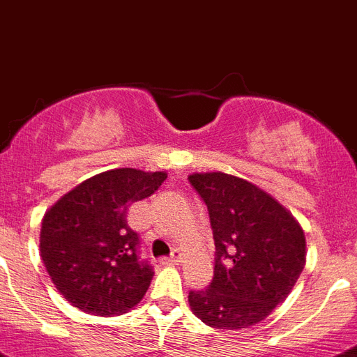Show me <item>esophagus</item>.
<instances>
[{
	"label": "esophagus",
	"mask_w": 357,
	"mask_h": 357,
	"mask_svg": "<svg viewBox=\"0 0 357 357\" xmlns=\"http://www.w3.org/2000/svg\"><path fill=\"white\" fill-rule=\"evenodd\" d=\"M179 261H181V252H179V250H174L171 258L160 259V263H162V265H178Z\"/></svg>",
	"instance_id": "1"
}]
</instances>
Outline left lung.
Here are the masks:
<instances>
[{
    "instance_id": "1",
    "label": "left lung",
    "mask_w": 357,
    "mask_h": 357,
    "mask_svg": "<svg viewBox=\"0 0 357 357\" xmlns=\"http://www.w3.org/2000/svg\"><path fill=\"white\" fill-rule=\"evenodd\" d=\"M188 181L206 202L213 229V281L190 291L197 319L218 331L265 320L306 265V236L297 218L255 183L226 172H194Z\"/></svg>"
}]
</instances>
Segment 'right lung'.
<instances>
[{
  "label": "right lung",
  "mask_w": 357,
  "mask_h": 357,
  "mask_svg": "<svg viewBox=\"0 0 357 357\" xmlns=\"http://www.w3.org/2000/svg\"><path fill=\"white\" fill-rule=\"evenodd\" d=\"M165 179L163 171L112 169L79 183L44 213L40 258L73 306L114 317L142 301L155 272L139 261V234L126 217Z\"/></svg>",
  "instance_id": "right-lung-1"
}]
</instances>
